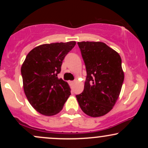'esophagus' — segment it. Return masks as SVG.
<instances>
[{"instance_id": "1", "label": "esophagus", "mask_w": 148, "mask_h": 148, "mask_svg": "<svg viewBox=\"0 0 148 148\" xmlns=\"http://www.w3.org/2000/svg\"><path fill=\"white\" fill-rule=\"evenodd\" d=\"M69 84H70V86H73V85H74V81H69Z\"/></svg>"}]
</instances>
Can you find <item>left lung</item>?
Listing matches in <instances>:
<instances>
[{"mask_svg":"<svg viewBox=\"0 0 148 148\" xmlns=\"http://www.w3.org/2000/svg\"><path fill=\"white\" fill-rule=\"evenodd\" d=\"M86 65L84 90L76 95L81 110L91 117H100L113 108L124 81L118 53L100 42H78Z\"/></svg>","mask_w":148,"mask_h":148,"instance_id":"left-lung-1","label":"left lung"}]
</instances>
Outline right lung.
<instances>
[{"label": "right lung", "mask_w": 148, "mask_h": 148, "mask_svg": "<svg viewBox=\"0 0 148 148\" xmlns=\"http://www.w3.org/2000/svg\"><path fill=\"white\" fill-rule=\"evenodd\" d=\"M76 42L45 44L34 48L21 66L23 90L31 106L45 115L59 113L71 95L68 84L58 78L62 60Z\"/></svg>", "instance_id": "right-lung-1"}]
</instances>
